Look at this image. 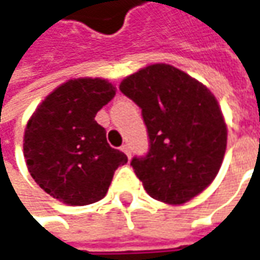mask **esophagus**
<instances>
[{"label": "esophagus", "mask_w": 260, "mask_h": 260, "mask_svg": "<svg viewBox=\"0 0 260 260\" xmlns=\"http://www.w3.org/2000/svg\"><path fill=\"white\" fill-rule=\"evenodd\" d=\"M120 150H122V151H123V153H125V154H126L128 157H131V150H129V147H128V145H126V144L122 145V147H120Z\"/></svg>", "instance_id": "1"}]
</instances>
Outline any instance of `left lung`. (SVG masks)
Returning <instances> with one entry per match:
<instances>
[{
    "mask_svg": "<svg viewBox=\"0 0 260 260\" xmlns=\"http://www.w3.org/2000/svg\"><path fill=\"white\" fill-rule=\"evenodd\" d=\"M119 89L141 109L148 132V153L131 161L145 191L182 205L209 187L226 150V123L209 88L157 63L126 76Z\"/></svg>",
    "mask_w": 260,
    "mask_h": 260,
    "instance_id": "8db88e82",
    "label": "left lung"
}]
</instances>
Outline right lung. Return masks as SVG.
I'll return each instance as SVG.
<instances>
[{"instance_id": "right-lung-1", "label": "right lung", "mask_w": 260, "mask_h": 260, "mask_svg": "<svg viewBox=\"0 0 260 260\" xmlns=\"http://www.w3.org/2000/svg\"><path fill=\"white\" fill-rule=\"evenodd\" d=\"M101 78H78L55 88L30 116L23 137L27 171L42 190L70 205L101 200L128 157L112 148L95 115L115 97Z\"/></svg>"}]
</instances>
